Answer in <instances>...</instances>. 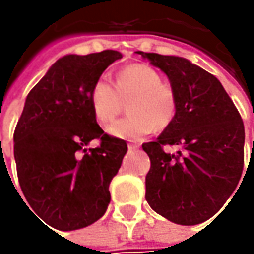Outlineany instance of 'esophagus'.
I'll return each mask as SVG.
<instances>
[{
	"mask_svg": "<svg viewBox=\"0 0 254 254\" xmlns=\"http://www.w3.org/2000/svg\"><path fill=\"white\" fill-rule=\"evenodd\" d=\"M138 147H140L138 144H128V150H130V151H132V150H137Z\"/></svg>",
	"mask_w": 254,
	"mask_h": 254,
	"instance_id": "esophagus-1",
	"label": "esophagus"
}]
</instances>
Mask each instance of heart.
<instances>
[{
    "label": "heart",
    "mask_w": 254,
    "mask_h": 254,
    "mask_svg": "<svg viewBox=\"0 0 254 254\" xmlns=\"http://www.w3.org/2000/svg\"><path fill=\"white\" fill-rule=\"evenodd\" d=\"M128 99L127 117L114 122L107 132L122 140H138L154 127H168L177 113V97L170 86L161 83V76L152 67L135 64L120 69L116 86L106 77H99L90 89V106L96 119L109 123L120 112V99Z\"/></svg>",
    "instance_id": "b5f03b06"
}]
</instances>
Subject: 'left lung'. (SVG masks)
Segmentation results:
<instances>
[{"label": "left lung", "mask_w": 254, "mask_h": 254, "mask_svg": "<svg viewBox=\"0 0 254 254\" xmlns=\"http://www.w3.org/2000/svg\"><path fill=\"white\" fill-rule=\"evenodd\" d=\"M144 59L167 74L177 97V113L155 141L144 142L151 167L145 199L178 225L212 218L239 184L245 157V127L219 80L181 56L147 54ZM164 145L179 151L165 153Z\"/></svg>", "instance_id": "left-lung-1"}]
</instances>
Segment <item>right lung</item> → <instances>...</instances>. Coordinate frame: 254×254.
Returning <instances> with one entry per match:
<instances>
[{
    "instance_id": "right-lung-1",
    "label": "right lung",
    "mask_w": 254,
    "mask_h": 254,
    "mask_svg": "<svg viewBox=\"0 0 254 254\" xmlns=\"http://www.w3.org/2000/svg\"><path fill=\"white\" fill-rule=\"evenodd\" d=\"M122 58L109 49L66 55L26 96L14 132L18 180L29 206L55 229L86 228L110 203L109 185L127 144L100 128L89 96L93 83ZM94 138L101 145L87 150Z\"/></svg>"
}]
</instances>
